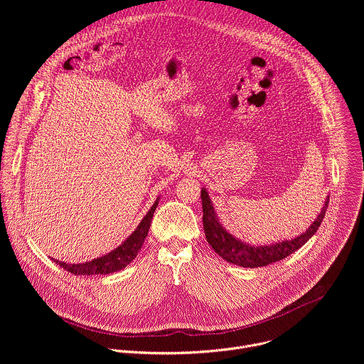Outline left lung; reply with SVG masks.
<instances>
[{"mask_svg": "<svg viewBox=\"0 0 364 364\" xmlns=\"http://www.w3.org/2000/svg\"><path fill=\"white\" fill-rule=\"evenodd\" d=\"M330 197L324 201L323 209L314 223L311 225L306 232L301 233L299 236L291 239V240H282L278 243L271 245H261V246H252L249 243H245L235 236H232L219 222V218L215 212L213 203L209 197V193L205 188H201V203H203V228L207 242L213 247V250L226 259L228 262L243 267V268H259V267H267L269 264L282 261L287 256L298 250L302 245L309 240L317 229L320 228L327 207H328Z\"/></svg>", "mask_w": 364, "mask_h": 364, "instance_id": "obj_1", "label": "left lung"}]
</instances>
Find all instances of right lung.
I'll return each instance as SVG.
<instances>
[{
  "label": "right lung",
  "mask_w": 364,
  "mask_h": 364,
  "mask_svg": "<svg viewBox=\"0 0 364 364\" xmlns=\"http://www.w3.org/2000/svg\"><path fill=\"white\" fill-rule=\"evenodd\" d=\"M159 200L160 198H157V201L152 204L149 212L145 215V218L141 220L138 228L132 232V235H129V237L121 246H118L108 255L96 257L93 261L85 262V264H65L58 261V259H53V262L60 265L63 269H66L73 275H107V274H114L117 271L124 269L127 265H129L134 261L139 249L142 247V243L151 226L154 212L159 205Z\"/></svg>",
  "instance_id": "add662e5"
}]
</instances>
